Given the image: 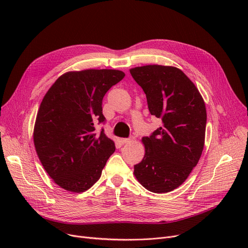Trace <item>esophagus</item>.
<instances>
[{
  "label": "esophagus",
  "instance_id": "1",
  "mask_svg": "<svg viewBox=\"0 0 248 248\" xmlns=\"http://www.w3.org/2000/svg\"><path fill=\"white\" fill-rule=\"evenodd\" d=\"M134 140V138H128V139H122L121 140V142L123 145H125V144H131V142Z\"/></svg>",
  "mask_w": 248,
  "mask_h": 248
}]
</instances>
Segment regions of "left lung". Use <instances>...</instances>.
I'll list each match as a JSON object with an SVG mask.
<instances>
[{
  "label": "left lung",
  "instance_id": "8db88e82",
  "mask_svg": "<svg viewBox=\"0 0 248 248\" xmlns=\"http://www.w3.org/2000/svg\"><path fill=\"white\" fill-rule=\"evenodd\" d=\"M147 96L152 115L163 125L142 138L146 154L135 165L140 183L154 193H167L186 181L204 148L206 108L197 87L172 66L146 65L129 70Z\"/></svg>",
  "mask_w": 248,
  "mask_h": 248
}]
</instances>
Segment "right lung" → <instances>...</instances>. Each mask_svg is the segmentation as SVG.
<instances>
[{
	"mask_svg": "<svg viewBox=\"0 0 248 248\" xmlns=\"http://www.w3.org/2000/svg\"><path fill=\"white\" fill-rule=\"evenodd\" d=\"M124 73L87 69L61 75L45 94L34 126V145L48 175L61 188L84 192L100 178L114 142L95 132L106 123L102 99Z\"/></svg>",
	"mask_w": 248,
	"mask_h": 248,
	"instance_id": "right-lung-1",
	"label": "right lung"
}]
</instances>
